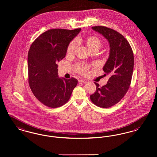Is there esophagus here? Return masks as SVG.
Here are the masks:
<instances>
[{"mask_svg": "<svg viewBox=\"0 0 157 157\" xmlns=\"http://www.w3.org/2000/svg\"><path fill=\"white\" fill-rule=\"evenodd\" d=\"M78 82L86 83V82H87V81L85 80H84V79H80V80H78Z\"/></svg>", "mask_w": 157, "mask_h": 157, "instance_id": "obj_1", "label": "esophagus"}]
</instances>
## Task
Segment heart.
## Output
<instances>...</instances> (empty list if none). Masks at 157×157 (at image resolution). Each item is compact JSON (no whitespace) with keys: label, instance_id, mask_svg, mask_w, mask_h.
I'll use <instances>...</instances> for the list:
<instances>
[{"label":"heart","instance_id":"obj_1","mask_svg":"<svg viewBox=\"0 0 157 157\" xmlns=\"http://www.w3.org/2000/svg\"><path fill=\"white\" fill-rule=\"evenodd\" d=\"M85 44L87 46V47L91 50L93 51L94 50H99L101 45L102 42L98 37L96 36H90L87 37L85 40ZM77 42L75 40H73L70 42L69 44L68 48H67V53L68 54H72L75 52V48L77 47ZM89 69L88 65L84 64V63H78L76 64L75 67V71L82 75H85L87 73Z\"/></svg>","mask_w":157,"mask_h":157}]
</instances>
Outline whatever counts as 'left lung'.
Listing matches in <instances>:
<instances>
[{"mask_svg":"<svg viewBox=\"0 0 157 157\" xmlns=\"http://www.w3.org/2000/svg\"><path fill=\"white\" fill-rule=\"evenodd\" d=\"M92 29L101 33L109 43V57L103 70L110 78L102 87L94 82L96 90L90 98L95 105L107 108L120 101L129 88L134 66L133 53L121 33L103 26H93Z\"/></svg>","mask_w":157,"mask_h":157,"instance_id":"left-lung-1","label":"left lung"}]
</instances>
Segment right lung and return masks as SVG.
Wrapping results in <instances>:
<instances>
[{
  "mask_svg": "<svg viewBox=\"0 0 157 157\" xmlns=\"http://www.w3.org/2000/svg\"><path fill=\"white\" fill-rule=\"evenodd\" d=\"M81 31L51 29L40 35L28 54V82L34 96L44 105L56 108L68 101L78 81L59 78L57 62L65 57L69 43Z\"/></svg>",
  "mask_w": 157,
  "mask_h": 157,
  "instance_id": "obj_1",
  "label": "right lung"
}]
</instances>
